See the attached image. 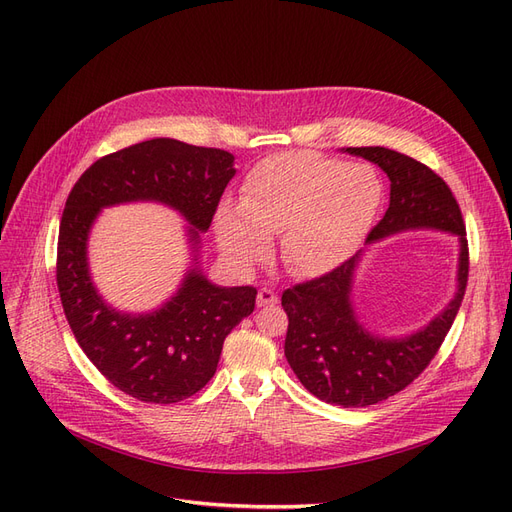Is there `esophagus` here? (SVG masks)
Returning a JSON list of instances; mask_svg holds the SVG:
<instances>
[{"mask_svg":"<svg viewBox=\"0 0 512 512\" xmlns=\"http://www.w3.org/2000/svg\"><path fill=\"white\" fill-rule=\"evenodd\" d=\"M256 301H258L260 307H267V305H275L277 301H280V297H277V294L271 288H260Z\"/></svg>","mask_w":512,"mask_h":512,"instance_id":"34e87169","label":"esophagus"}]
</instances>
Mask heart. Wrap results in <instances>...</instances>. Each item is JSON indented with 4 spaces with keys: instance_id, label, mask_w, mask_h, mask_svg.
<instances>
[{
    "instance_id": "b5f03b06",
    "label": "heart",
    "mask_w": 512,
    "mask_h": 512,
    "mask_svg": "<svg viewBox=\"0 0 512 512\" xmlns=\"http://www.w3.org/2000/svg\"><path fill=\"white\" fill-rule=\"evenodd\" d=\"M382 183L365 164L316 151L275 153L247 173L241 205L215 215L222 250L241 265L267 254L282 235L280 256L299 277H320L348 260L376 220Z\"/></svg>"
}]
</instances>
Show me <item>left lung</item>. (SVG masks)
<instances>
[{"mask_svg": "<svg viewBox=\"0 0 512 512\" xmlns=\"http://www.w3.org/2000/svg\"><path fill=\"white\" fill-rule=\"evenodd\" d=\"M378 164L391 179V203L369 230L376 241L406 228H440L461 239L459 290L429 327L404 339L369 335L352 312L350 282L356 258L314 280L284 290L288 314L284 354L305 389L333 406L365 408L404 391L438 354L468 286L470 252L461 209L446 181L423 162L386 147H348Z\"/></svg>", "mask_w": 512, "mask_h": 512, "instance_id": "8db88e82", "label": "left lung"}]
</instances>
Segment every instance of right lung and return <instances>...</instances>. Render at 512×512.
Instances as JSON below:
<instances>
[{
  "mask_svg": "<svg viewBox=\"0 0 512 512\" xmlns=\"http://www.w3.org/2000/svg\"><path fill=\"white\" fill-rule=\"evenodd\" d=\"M232 153L153 138L96 160L68 194L57 239V290L76 342L100 374L145 404H175L213 378L226 335L254 312L256 288H220L200 271L162 309L145 316L104 305L87 271V232L102 207L160 200L207 230L228 181Z\"/></svg>",
  "mask_w": 512,
  "mask_h": 512,
  "instance_id": "obj_1",
  "label": "right lung"
}]
</instances>
